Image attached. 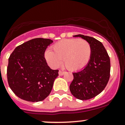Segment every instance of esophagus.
<instances>
[{
    "mask_svg": "<svg viewBox=\"0 0 125 125\" xmlns=\"http://www.w3.org/2000/svg\"><path fill=\"white\" fill-rule=\"evenodd\" d=\"M65 73V72L62 71H59V75H63Z\"/></svg>",
    "mask_w": 125,
    "mask_h": 125,
    "instance_id": "esophagus-1",
    "label": "esophagus"
}]
</instances>
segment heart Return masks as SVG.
<instances>
[{
    "label": "heart",
    "mask_w": 125,
    "mask_h": 125,
    "mask_svg": "<svg viewBox=\"0 0 125 125\" xmlns=\"http://www.w3.org/2000/svg\"><path fill=\"white\" fill-rule=\"evenodd\" d=\"M92 55L90 43L79 39H65L53 45L52 51L48 50L45 57L51 67L56 68L61 63V60L69 70H81L86 67Z\"/></svg>",
    "instance_id": "1"
}]
</instances>
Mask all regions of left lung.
I'll return each mask as SVG.
<instances>
[{
	"label": "left lung",
	"instance_id": "left-lung-1",
	"mask_svg": "<svg viewBox=\"0 0 125 125\" xmlns=\"http://www.w3.org/2000/svg\"><path fill=\"white\" fill-rule=\"evenodd\" d=\"M90 43L92 55L86 67L73 73L74 79L70 89L71 94L79 100L91 99L104 89L110 77V59L103 44L94 37L78 34Z\"/></svg>",
	"mask_w": 125,
	"mask_h": 125
}]
</instances>
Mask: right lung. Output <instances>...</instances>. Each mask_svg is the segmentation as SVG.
Segmentation results:
<instances>
[{"instance_id":"obj_1","label":"right lung","mask_w":125,"mask_h":125,"mask_svg":"<svg viewBox=\"0 0 125 125\" xmlns=\"http://www.w3.org/2000/svg\"><path fill=\"white\" fill-rule=\"evenodd\" d=\"M53 42L48 39L36 38L17 46L10 55L7 79L11 90L24 100L42 101L51 93L59 70H51L44 57Z\"/></svg>"}]
</instances>
